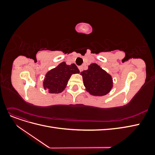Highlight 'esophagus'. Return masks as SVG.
<instances>
[{
	"label": "esophagus",
	"instance_id": "1",
	"mask_svg": "<svg viewBox=\"0 0 155 155\" xmlns=\"http://www.w3.org/2000/svg\"><path fill=\"white\" fill-rule=\"evenodd\" d=\"M79 71H80V72H82L83 70V66L79 67Z\"/></svg>",
	"mask_w": 155,
	"mask_h": 155
}]
</instances>
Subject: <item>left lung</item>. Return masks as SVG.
Masks as SVG:
<instances>
[{"label":"left lung","instance_id":"left-lung-1","mask_svg":"<svg viewBox=\"0 0 155 155\" xmlns=\"http://www.w3.org/2000/svg\"><path fill=\"white\" fill-rule=\"evenodd\" d=\"M85 90L91 95L103 96L109 93L113 87L111 75L96 63L88 65V69L81 72Z\"/></svg>","mask_w":155,"mask_h":155}]
</instances>
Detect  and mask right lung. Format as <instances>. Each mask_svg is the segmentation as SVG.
<instances>
[{
  "mask_svg": "<svg viewBox=\"0 0 155 155\" xmlns=\"http://www.w3.org/2000/svg\"><path fill=\"white\" fill-rule=\"evenodd\" d=\"M79 73V70L75 64L68 65L62 62L46 74L43 87L50 94L61 93L67 87L72 75Z\"/></svg>",
  "mask_w": 155,
  "mask_h": 155,
  "instance_id": "right-lung-1",
  "label": "right lung"
}]
</instances>
